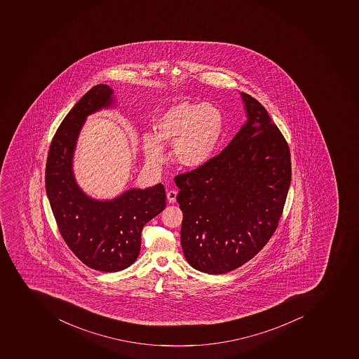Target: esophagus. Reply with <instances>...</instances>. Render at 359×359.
Listing matches in <instances>:
<instances>
[{"label":"esophagus","mask_w":359,"mask_h":359,"mask_svg":"<svg viewBox=\"0 0 359 359\" xmlns=\"http://www.w3.org/2000/svg\"><path fill=\"white\" fill-rule=\"evenodd\" d=\"M166 198L170 203H175L177 199V191L175 190H170L169 193L166 194Z\"/></svg>","instance_id":"esophagus-1"}]
</instances>
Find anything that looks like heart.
I'll return each mask as SVG.
<instances>
[{
  "instance_id": "1",
  "label": "heart",
  "mask_w": 359,
  "mask_h": 359,
  "mask_svg": "<svg viewBox=\"0 0 359 359\" xmlns=\"http://www.w3.org/2000/svg\"><path fill=\"white\" fill-rule=\"evenodd\" d=\"M154 129L155 135L146 133L140 138L149 163H163V144L175 145L173 154L179 164L195 169L206 163L217 147L222 135V113L210 103L182 102L157 118Z\"/></svg>"
}]
</instances>
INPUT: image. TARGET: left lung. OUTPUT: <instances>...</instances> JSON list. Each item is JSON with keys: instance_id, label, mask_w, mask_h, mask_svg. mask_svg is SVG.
I'll return each mask as SVG.
<instances>
[{"instance_id": "obj_1", "label": "left lung", "mask_w": 359, "mask_h": 359, "mask_svg": "<svg viewBox=\"0 0 359 359\" xmlns=\"http://www.w3.org/2000/svg\"><path fill=\"white\" fill-rule=\"evenodd\" d=\"M248 121L217 156L175 175L181 246L201 272L223 274L252 259L278 228L290 187V149L257 100L241 93Z\"/></svg>"}]
</instances>
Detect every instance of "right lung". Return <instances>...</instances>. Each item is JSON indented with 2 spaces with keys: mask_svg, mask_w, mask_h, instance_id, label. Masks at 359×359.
Returning <instances> with one entry per match:
<instances>
[{
  "mask_svg": "<svg viewBox=\"0 0 359 359\" xmlns=\"http://www.w3.org/2000/svg\"><path fill=\"white\" fill-rule=\"evenodd\" d=\"M112 94L107 85H96L77 102L54 135L45 168V188L63 241L85 265L101 272H118L135 263L144 225L165 208L162 184L98 202L74 181L72 155L81 126L90 113L112 103Z\"/></svg>",
  "mask_w": 359,
  "mask_h": 359,
  "instance_id": "add662e5",
  "label": "right lung"
}]
</instances>
